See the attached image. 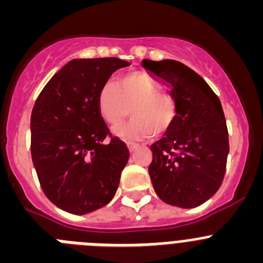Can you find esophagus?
<instances>
[{"label": "esophagus", "mask_w": 263, "mask_h": 263, "mask_svg": "<svg viewBox=\"0 0 263 263\" xmlns=\"http://www.w3.org/2000/svg\"><path fill=\"white\" fill-rule=\"evenodd\" d=\"M139 147V145H137V143H133V142H127V148H129L130 153L136 152L137 148Z\"/></svg>", "instance_id": "1"}]
</instances>
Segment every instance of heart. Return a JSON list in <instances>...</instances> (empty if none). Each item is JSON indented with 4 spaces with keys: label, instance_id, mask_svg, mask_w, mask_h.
I'll return each mask as SVG.
<instances>
[{
    "label": "heart",
    "instance_id": "obj_1",
    "mask_svg": "<svg viewBox=\"0 0 263 263\" xmlns=\"http://www.w3.org/2000/svg\"><path fill=\"white\" fill-rule=\"evenodd\" d=\"M97 108L110 126H117L132 111L133 118L115 130L125 139L162 136L178 116L175 100L143 72L125 73L116 79L115 84L105 83L97 95Z\"/></svg>",
    "mask_w": 263,
    "mask_h": 263
}]
</instances>
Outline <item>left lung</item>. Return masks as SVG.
<instances>
[{
    "label": "left lung",
    "mask_w": 263,
    "mask_h": 263,
    "mask_svg": "<svg viewBox=\"0 0 263 263\" xmlns=\"http://www.w3.org/2000/svg\"><path fill=\"white\" fill-rule=\"evenodd\" d=\"M171 88L178 116L152 145L148 174L160 200L180 208L205 203L222 183L229 138L221 103L204 79L176 60H143Z\"/></svg>",
    "instance_id": "left-lung-1"
}]
</instances>
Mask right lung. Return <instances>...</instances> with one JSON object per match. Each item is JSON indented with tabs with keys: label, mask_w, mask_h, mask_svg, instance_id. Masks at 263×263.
Masks as SVG:
<instances>
[{
	"label": "right lung",
	"mask_w": 263,
	"mask_h": 263,
	"mask_svg": "<svg viewBox=\"0 0 263 263\" xmlns=\"http://www.w3.org/2000/svg\"><path fill=\"white\" fill-rule=\"evenodd\" d=\"M126 66L118 58L71 60L32 108V163L48 200L66 212H93L117 191L129 148L111 136L97 95L113 72Z\"/></svg>",
	"instance_id": "add662e5"
}]
</instances>
